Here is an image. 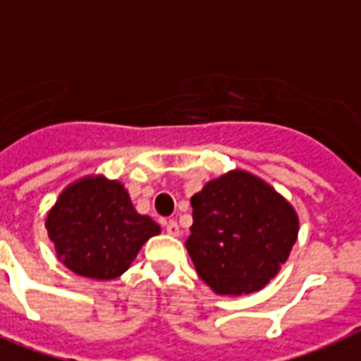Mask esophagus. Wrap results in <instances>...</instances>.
Segmentation results:
<instances>
[{
  "label": "esophagus",
  "mask_w": 361,
  "mask_h": 361,
  "mask_svg": "<svg viewBox=\"0 0 361 361\" xmlns=\"http://www.w3.org/2000/svg\"><path fill=\"white\" fill-rule=\"evenodd\" d=\"M166 232H169L170 236H180V225L176 221H169L166 223Z\"/></svg>",
  "instance_id": "esophagus-1"
}]
</instances>
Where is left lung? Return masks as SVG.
Instances as JSON below:
<instances>
[{
  "mask_svg": "<svg viewBox=\"0 0 361 361\" xmlns=\"http://www.w3.org/2000/svg\"><path fill=\"white\" fill-rule=\"evenodd\" d=\"M191 206L187 252L198 277L221 296L264 288L296 243V209L245 170H231L208 181L191 198Z\"/></svg>",
  "mask_w": 361,
  "mask_h": 361,
  "instance_id": "left-lung-1",
  "label": "left lung"
}]
</instances>
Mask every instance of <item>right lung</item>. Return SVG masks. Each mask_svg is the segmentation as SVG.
I'll return each mask as SVG.
<instances>
[{
  "instance_id": "obj_1",
  "label": "right lung",
  "mask_w": 361,
  "mask_h": 361,
  "mask_svg": "<svg viewBox=\"0 0 361 361\" xmlns=\"http://www.w3.org/2000/svg\"><path fill=\"white\" fill-rule=\"evenodd\" d=\"M44 226L56 255L76 275L110 281L127 271L161 226L135 209L127 189L104 176H86L61 191Z\"/></svg>"
}]
</instances>
